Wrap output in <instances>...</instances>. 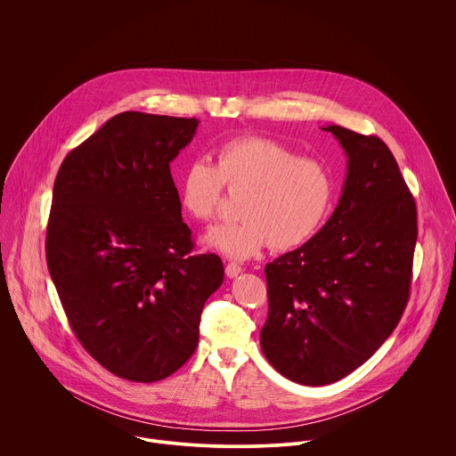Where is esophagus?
<instances>
[{
	"instance_id": "obj_1",
	"label": "esophagus",
	"mask_w": 456,
	"mask_h": 456,
	"mask_svg": "<svg viewBox=\"0 0 456 456\" xmlns=\"http://www.w3.org/2000/svg\"><path fill=\"white\" fill-rule=\"evenodd\" d=\"M225 274H227V278H236L238 274H241V267L240 265H236V264H227V267H225Z\"/></svg>"
}]
</instances>
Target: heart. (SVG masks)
<instances>
[{
  "mask_svg": "<svg viewBox=\"0 0 456 456\" xmlns=\"http://www.w3.org/2000/svg\"><path fill=\"white\" fill-rule=\"evenodd\" d=\"M224 185L243 191L241 220L213 227L204 243L231 259H248L269 243L280 250L312 240L332 206V178L321 162L257 135L234 137L216 151V166L197 159L178 175V200L194 220L216 216Z\"/></svg>",
  "mask_w": 456,
  "mask_h": 456,
  "instance_id": "b5f03b06",
  "label": "heart"
}]
</instances>
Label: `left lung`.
Returning a JSON list of instances; mask_svg holds the SVG:
<instances>
[{"instance_id":"8db88e82","label":"left lung","mask_w":456,"mask_h":456,"mask_svg":"<svg viewBox=\"0 0 456 456\" xmlns=\"http://www.w3.org/2000/svg\"><path fill=\"white\" fill-rule=\"evenodd\" d=\"M346 153L339 204L319 232L265 267L267 361L305 386L332 384L366 362L408 305L417 208L395 157L379 137L338 124Z\"/></svg>"}]
</instances>
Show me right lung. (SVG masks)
Listing matches in <instances>:
<instances>
[{"label":"right lung","instance_id":"1","mask_svg":"<svg viewBox=\"0 0 456 456\" xmlns=\"http://www.w3.org/2000/svg\"><path fill=\"white\" fill-rule=\"evenodd\" d=\"M197 127V118L122 111L67 155L53 182L50 278L86 352L134 382L185 364L224 283L216 254H192L169 169Z\"/></svg>","mask_w":456,"mask_h":456}]
</instances>
